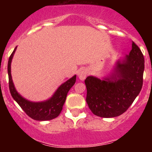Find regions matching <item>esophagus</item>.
Returning <instances> with one entry per match:
<instances>
[{"mask_svg":"<svg viewBox=\"0 0 152 152\" xmlns=\"http://www.w3.org/2000/svg\"><path fill=\"white\" fill-rule=\"evenodd\" d=\"M87 75H88V71L84 68H80L77 71V77H79L80 80H84L87 77Z\"/></svg>","mask_w":152,"mask_h":152,"instance_id":"34e87169","label":"esophagus"}]
</instances>
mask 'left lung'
I'll use <instances>...</instances> for the list:
<instances>
[{"mask_svg":"<svg viewBox=\"0 0 152 152\" xmlns=\"http://www.w3.org/2000/svg\"><path fill=\"white\" fill-rule=\"evenodd\" d=\"M144 69V56L132 42L129 54L118 60L107 77L88 76L84 80L86 101L91 112L103 118L126 112L142 90Z\"/></svg>","mask_w":152,"mask_h":152,"instance_id":"8db88e82","label":"left lung"}]
</instances>
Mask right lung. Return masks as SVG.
Instances as JSON below:
<instances>
[{
	"mask_svg": "<svg viewBox=\"0 0 152 152\" xmlns=\"http://www.w3.org/2000/svg\"><path fill=\"white\" fill-rule=\"evenodd\" d=\"M16 49L17 47L10 55L7 64L9 88L12 97L23 110L24 112L32 119L38 121H46L55 119L62 110L63 105L66 100L68 91L76 81V75H74L73 77L61 84L54 93V94L45 101L33 102L26 100L17 92L12 80L11 61Z\"/></svg>",
	"mask_w": 152,
	"mask_h": 152,
	"instance_id": "add662e5",
	"label": "right lung"
}]
</instances>
